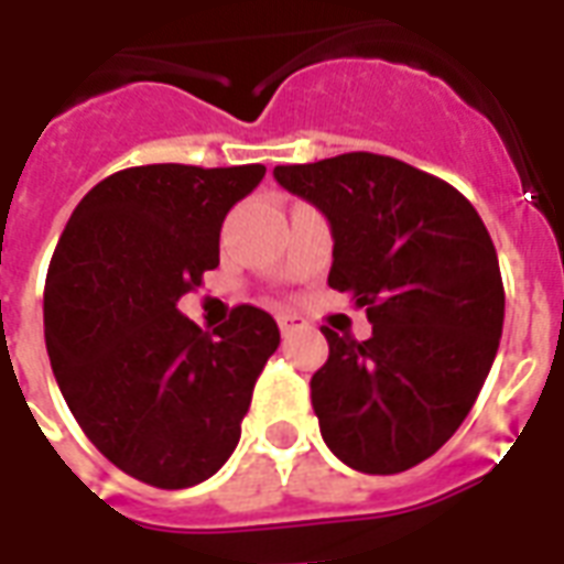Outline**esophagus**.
Here are the masks:
<instances>
[{"label":"esophagus","instance_id":"34e87169","mask_svg":"<svg viewBox=\"0 0 564 564\" xmlns=\"http://www.w3.org/2000/svg\"><path fill=\"white\" fill-rule=\"evenodd\" d=\"M278 326H281L283 335H290V332L302 329V326H307L305 317H299V314H278Z\"/></svg>","mask_w":564,"mask_h":564}]
</instances>
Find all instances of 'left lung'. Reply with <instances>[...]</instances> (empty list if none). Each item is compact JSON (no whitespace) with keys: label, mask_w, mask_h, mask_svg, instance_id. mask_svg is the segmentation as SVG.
I'll return each mask as SVG.
<instances>
[{"label":"left lung","mask_w":564,"mask_h":564,"mask_svg":"<svg viewBox=\"0 0 564 564\" xmlns=\"http://www.w3.org/2000/svg\"><path fill=\"white\" fill-rule=\"evenodd\" d=\"M283 189L332 226L329 286L366 307L371 338H338L311 378L329 449L399 474L447 444L496 359L505 286L492 238L456 186L380 153L278 165Z\"/></svg>","instance_id":"8db88e82"}]
</instances>
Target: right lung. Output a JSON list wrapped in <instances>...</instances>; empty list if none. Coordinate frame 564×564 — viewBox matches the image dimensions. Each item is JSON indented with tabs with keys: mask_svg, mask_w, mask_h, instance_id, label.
<instances>
[{
	"mask_svg": "<svg viewBox=\"0 0 564 564\" xmlns=\"http://www.w3.org/2000/svg\"><path fill=\"white\" fill-rule=\"evenodd\" d=\"M265 165H135L80 198L44 283L51 368L84 435L141 484L186 489L232 456L281 344L262 307L214 332L177 299L220 265V226Z\"/></svg>",
	"mask_w": 564,
	"mask_h": 564,
	"instance_id": "add662e5",
	"label": "right lung"
}]
</instances>
